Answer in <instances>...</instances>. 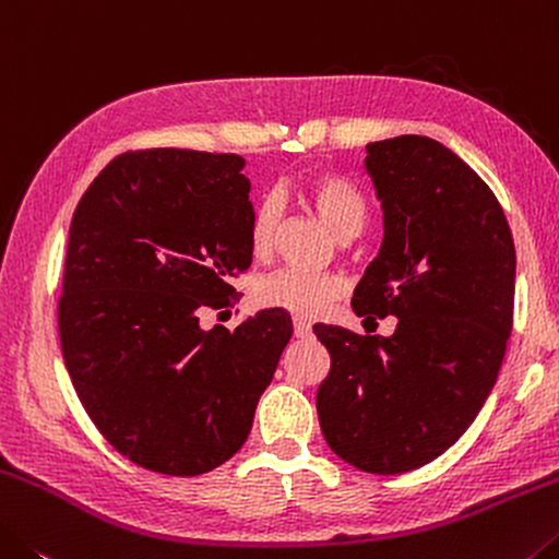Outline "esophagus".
<instances>
[{
	"label": "esophagus",
	"mask_w": 559,
	"mask_h": 559,
	"mask_svg": "<svg viewBox=\"0 0 559 559\" xmlns=\"http://www.w3.org/2000/svg\"><path fill=\"white\" fill-rule=\"evenodd\" d=\"M295 336H299V340H309V336H312V326H309V322H305V319H295Z\"/></svg>",
	"instance_id": "34e87169"
}]
</instances>
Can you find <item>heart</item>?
Returning a JSON list of instances; mask_svg holds the SVG:
<instances>
[{
    "mask_svg": "<svg viewBox=\"0 0 559 559\" xmlns=\"http://www.w3.org/2000/svg\"><path fill=\"white\" fill-rule=\"evenodd\" d=\"M299 198L340 240L359 233L366 215V200L352 180L340 173L322 170L307 178ZM282 223L277 198H264L250 223V247L254 258H267ZM344 295V280L336 274H312L299 270H277L254 282V299L264 309H280L299 319H312L326 312Z\"/></svg>",
    "mask_w": 559,
    "mask_h": 559,
    "instance_id": "1",
    "label": "heart"
}]
</instances>
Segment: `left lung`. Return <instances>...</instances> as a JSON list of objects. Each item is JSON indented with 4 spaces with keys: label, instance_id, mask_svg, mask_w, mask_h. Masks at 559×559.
<instances>
[{
    "label": "left lung",
    "instance_id": "8db88e82",
    "mask_svg": "<svg viewBox=\"0 0 559 559\" xmlns=\"http://www.w3.org/2000/svg\"><path fill=\"white\" fill-rule=\"evenodd\" d=\"M383 242L354 312L399 317L391 336L314 324L332 356L319 426L354 468H420L465 433L496 386L515 307V245L478 173L426 135L366 145Z\"/></svg>",
    "mask_w": 559,
    "mask_h": 559
}]
</instances>
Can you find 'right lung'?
I'll use <instances>...</instances> for the list:
<instances>
[{"label": "right lung", "mask_w": 559, "mask_h": 559, "mask_svg": "<svg viewBox=\"0 0 559 559\" xmlns=\"http://www.w3.org/2000/svg\"><path fill=\"white\" fill-rule=\"evenodd\" d=\"M235 153L116 155L71 219L59 340L100 436L141 468L200 475L240 451L292 336L264 309L200 326L250 270V180Z\"/></svg>", "instance_id": "1"}]
</instances>
